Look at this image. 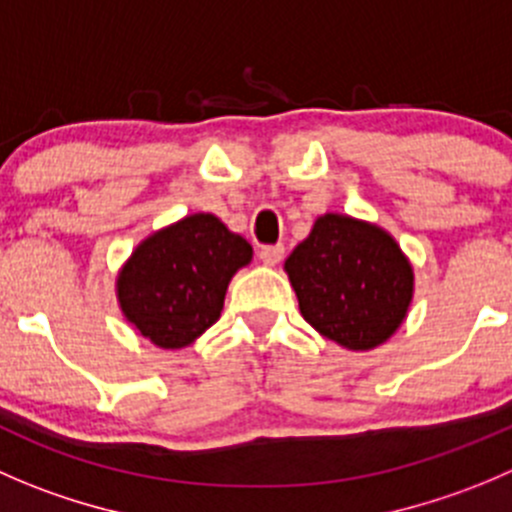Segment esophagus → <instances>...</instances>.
Masks as SVG:
<instances>
[{
	"instance_id": "34e87169",
	"label": "esophagus",
	"mask_w": 512,
	"mask_h": 512,
	"mask_svg": "<svg viewBox=\"0 0 512 512\" xmlns=\"http://www.w3.org/2000/svg\"><path fill=\"white\" fill-rule=\"evenodd\" d=\"M282 255H285V247L282 245L260 247V260L265 262V265H277V262L282 260Z\"/></svg>"
}]
</instances>
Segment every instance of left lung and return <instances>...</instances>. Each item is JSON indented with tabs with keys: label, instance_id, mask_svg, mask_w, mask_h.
Returning <instances> with one entry per match:
<instances>
[{
	"label": "left lung",
	"instance_id": "1",
	"mask_svg": "<svg viewBox=\"0 0 512 512\" xmlns=\"http://www.w3.org/2000/svg\"><path fill=\"white\" fill-rule=\"evenodd\" d=\"M300 312L347 350H372L408 315L413 267L398 242L370 222L322 215L285 260Z\"/></svg>",
	"mask_w": 512,
	"mask_h": 512
}]
</instances>
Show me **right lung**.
<instances>
[{
  "label": "right lung",
  "mask_w": 512,
  "mask_h": 512,
  "mask_svg": "<svg viewBox=\"0 0 512 512\" xmlns=\"http://www.w3.org/2000/svg\"><path fill=\"white\" fill-rule=\"evenodd\" d=\"M250 260L245 237L215 215H190L132 252L117 277L119 307L147 340L177 350L220 320L227 285Z\"/></svg>",
  "instance_id": "right-lung-1"
}]
</instances>
